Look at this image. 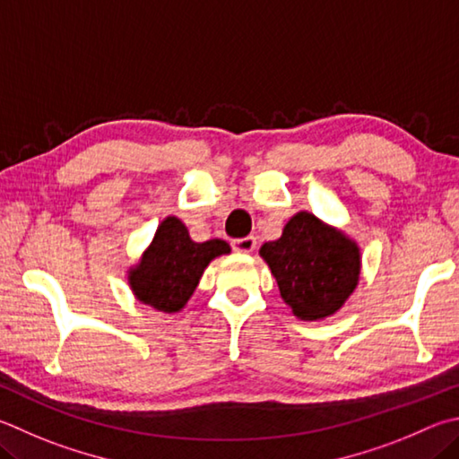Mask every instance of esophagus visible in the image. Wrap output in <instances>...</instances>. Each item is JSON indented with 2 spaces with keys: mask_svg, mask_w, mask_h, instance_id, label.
I'll use <instances>...</instances> for the list:
<instances>
[{
  "mask_svg": "<svg viewBox=\"0 0 459 459\" xmlns=\"http://www.w3.org/2000/svg\"><path fill=\"white\" fill-rule=\"evenodd\" d=\"M232 248H235L237 253H253L256 248V238L255 237L235 238V240H232Z\"/></svg>",
  "mask_w": 459,
  "mask_h": 459,
  "instance_id": "1",
  "label": "esophagus"
}]
</instances>
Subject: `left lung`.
Wrapping results in <instances>:
<instances>
[{
	"label": "left lung",
	"instance_id": "1",
	"mask_svg": "<svg viewBox=\"0 0 459 459\" xmlns=\"http://www.w3.org/2000/svg\"><path fill=\"white\" fill-rule=\"evenodd\" d=\"M282 301L301 321H319L345 305L361 273V253L343 230L301 211L277 240L261 247Z\"/></svg>",
	"mask_w": 459,
	"mask_h": 459
}]
</instances>
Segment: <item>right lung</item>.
<instances>
[{"label": "right lung", "mask_w": 459, "mask_h": 459, "mask_svg": "<svg viewBox=\"0 0 459 459\" xmlns=\"http://www.w3.org/2000/svg\"><path fill=\"white\" fill-rule=\"evenodd\" d=\"M229 253L227 240L195 243L185 222L166 216L138 264L128 271V285L140 303L162 313H178L193 297L208 263Z\"/></svg>", "instance_id": "add662e5"}]
</instances>
